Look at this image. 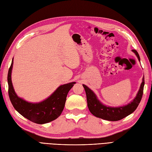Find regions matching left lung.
Segmentation results:
<instances>
[{
	"mask_svg": "<svg viewBox=\"0 0 152 152\" xmlns=\"http://www.w3.org/2000/svg\"><path fill=\"white\" fill-rule=\"evenodd\" d=\"M132 51L135 53L140 61V57L137 50L134 49ZM144 85H145V77H143L142 83L137 96L132 102L126 106L119 107H109L104 106L97 99V97L90 88L86 85H83L87 96V105L89 110L94 116L104 120L116 121L122 119L134 112L141 102L143 94Z\"/></svg>",
	"mask_w": 152,
	"mask_h": 152,
	"instance_id": "left-lung-1",
	"label": "left lung"
}]
</instances>
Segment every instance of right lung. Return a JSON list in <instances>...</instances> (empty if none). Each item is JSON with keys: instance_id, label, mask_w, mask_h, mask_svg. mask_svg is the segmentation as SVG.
<instances>
[{"instance_id": "obj_1", "label": "right lung", "mask_w": 152, "mask_h": 152, "mask_svg": "<svg viewBox=\"0 0 152 152\" xmlns=\"http://www.w3.org/2000/svg\"><path fill=\"white\" fill-rule=\"evenodd\" d=\"M13 64V58L8 71L7 82L9 97L15 109L26 119L37 124L48 123L57 119L64 110L69 91L76 83L61 85L51 96L41 103H28L18 98L14 91L11 82Z\"/></svg>"}]
</instances>
